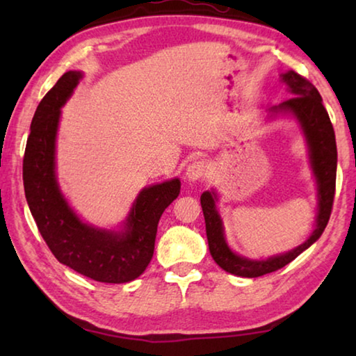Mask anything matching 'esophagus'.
Instances as JSON below:
<instances>
[{
	"instance_id": "esophagus-1",
	"label": "esophagus",
	"mask_w": 356,
	"mask_h": 356,
	"mask_svg": "<svg viewBox=\"0 0 356 356\" xmlns=\"http://www.w3.org/2000/svg\"><path fill=\"white\" fill-rule=\"evenodd\" d=\"M207 172V166L204 161L201 160H196L186 166V171H185V177L190 180V182H196V180H201L204 176H206Z\"/></svg>"
}]
</instances>
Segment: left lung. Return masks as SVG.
Wrapping results in <instances>:
<instances>
[{"label":"left lung","instance_id":"8db88e82","mask_svg":"<svg viewBox=\"0 0 356 356\" xmlns=\"http://www.w3.org/2000/svg\"><path fill=\"white\" fill-rule=\"evenodd\" d=\"M282 80L291 88L293 97L281 105L273 106L272 111H291L300 120L303 127L305 136L308 140L311 150V165L314 170L317 186H318V215L316 231L303 245L286 252V254L270 257L267 261H250L240 257L229 250L226 245L222 225L218 212L215 210V195L213 193H202L201 206L206 218V232L209 240V250L213 261L226 272L243 276V278H257V276L276 272L292 262L295 257L301 254L306 248L316 242L322 236L325 227L328 225L331 210H333L334 190H336V163L337 150L334 129L330 116L322 104V97L314 84L305 76L293 70H289L282 75Z\"/></svg>","mask_w":356,"mask_h":356}]
</instances>
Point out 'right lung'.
<instances>
[{
    "mask_svg": "<svg viewBox=\"0 0 356 356\" xmlns=\"http://www.w3.org/2000/svg\"><path fill=\"white\" fill-rule=\"evenodd\" d=\"M80 78V72H65L40 100L23 156V185L29 210L53 256L88 278L120 284L146 270L160 216L179 196L180 182L172 179L144 188L130 210L125 232L99 231L76 218L56 184L55 138L59 108Z\"/></svg>",
    "mask_w": 356,
    "mask_h": 356,
    "instance_id": "right-lung-1",
    "label": "right lung"
}]
</instances>
